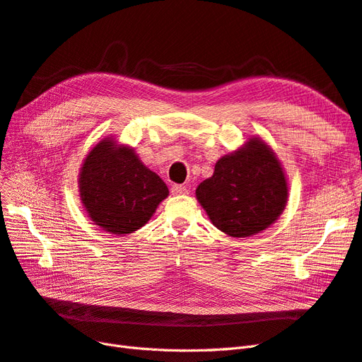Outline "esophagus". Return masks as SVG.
<instances>
[{"label": "esophagus", "mask_w": 362, "mask_h": 362, "mask_svg": "<svg viewBox=\"0 0 362 362\" xmlns=\"http://www.w3.org/2000/svg\"><path fill=\"white\" fill-rule=\"evenodd\" d=\"M170 192H172V194H187L189 189L185 187V185H181V184H173Z\"/></svg>", "instance_id": "34e87169"}]
</instances>
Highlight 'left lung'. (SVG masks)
<instances>
[{"label": "left lung", "mask_w": 362, "mask_h": 362, "mask_svg": "<svg viewBox=\"0 0 362 362\" xmlns=\"http://www.w3.org/2000/svg\"><path fill=\"white\" fill-rule=\"evenodd\" d=\"M288 185L281 163L259 137L216 163L211 178L196 189V199L213 225L231 237H250L278 221Z\"/></svg>", "instance_id": "left-lung-1"}]
</instances>
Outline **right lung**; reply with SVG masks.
<instances>
[{"instance_id": "obj_1", "label": "right lung", "mask_w": 362, "mask_h": 362, "mask_svg": "<svg viewBox=\"0 0 362 362\" xmlns=\"http://www.w3.org/2000/svg\"><path fill=\"white\" fill-rule=\"evenodd\" d=\"M80 198L95 225L112 234H131L148 223L169 189L141 163L133 148L101 140L86 157Z\"/></svg>"}]
</instances>
